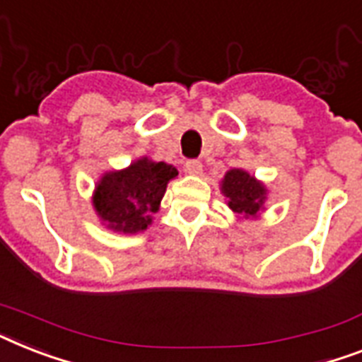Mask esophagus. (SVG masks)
I'll return each mask as SVG.
<instances>
[{
  "mask_svg": "<svg viewBox=\"0 0 362 362\" xmlns=\"http://www.w3.org/2000/svg\"><path fill=\"white\" fill-rule=\"evenodd\" d=\"M184 171L187 173V175H201L202 173V163L199 160H187L186 163H184Z\"/></svg>",
  "mask_w": 362,
  "mask_h": 362,
  "instance_id": "34e87169",
  "label": "esophagus"
}]
</instances>
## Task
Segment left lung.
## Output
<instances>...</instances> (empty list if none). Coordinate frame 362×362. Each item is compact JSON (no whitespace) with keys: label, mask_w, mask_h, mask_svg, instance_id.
<instances>
[{"label":"left lung","mask_w":362,"mask_h":362,"mask_svg":"<svg viewBox=\"0 0 362 362\" xmlns=\"http://www.w3.org/2000/svg\"><path fill=\"white\" fill-rule=\"evenodd\" d=\"M223 193L228 199V206L236 214L255 216L264 202L266 189L260 182L242 169H232L225 175L223 180Z\"/></svg>","instance_id":"left-lung-1"}]
</instances>
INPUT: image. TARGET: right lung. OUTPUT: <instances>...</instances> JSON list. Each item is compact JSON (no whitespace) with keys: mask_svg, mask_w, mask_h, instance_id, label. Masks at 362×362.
I'll list each match as a JSON object with an SVG mask.
<instances>
[{"mask_svg":"<svg viewBox=\"0 0 362 362\" xmlns=\"http://www.w3.org/2000/svg\"><path fill=\"white\" fill-rule=\"evenodd\" d=\"M178 175L163 161L139 160L124 171H115L100 180L95 195L98 216L113 230L139 232L152 223L151 214L158 211L167 182Z\"/></svg>","mask_w":362,"mask_h":362,"instance_id":"1","label":"right lung"}]
</instances>
